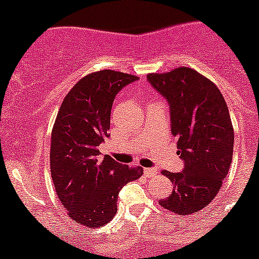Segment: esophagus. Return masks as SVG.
Here are the masks:
<instances>
[{
    "label": "esophagus",
    "mask_w": 259,
    "mask_h": 259,
    "mask_svg": "<svg viewBox=\"0 0 259 259\" xmlns=\"http://www.w3.org/2000/svg\"><path fill=\"white\" fill-rule=\"evenodd\" d=\"M144 173H145V177L147 178H152L156 175V169L153 168H145L144 169Z\"/></svg>",
    "instance_id": "34e87169"
}]
</instances>
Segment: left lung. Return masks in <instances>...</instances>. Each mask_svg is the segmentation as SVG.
Returning <instances> with one entry per match:
<instances>
[{
	"label": "left lung",
	"mask_w": 259,
	"mask_h": 259,
	"mask_svg": "<svg viewBox=\"0 0 259 259\" xmlns=\"http://www.w3.org/2000/svg\"><path fill=\"white\" fill-rule=\"evenodd\" d=\"M147 80L170 106L171 134L185 163L180 173L160 171L173 191L159 204L175 214H192L212 202L231 165L234 127L227 102L214 82L192 68L150 73Z\"/></svg>",
	"instance_id": "8db88e82"
}]
</instances>
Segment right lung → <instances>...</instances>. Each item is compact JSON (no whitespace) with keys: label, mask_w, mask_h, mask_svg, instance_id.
Wrapping results in <instances>:
<instances>
[{"label":"right lung","mask_w":259,"mask_h":259,"mask_svg":"<svg viewBox=\"0 0 259 259\" xmlns=\"http://www.w3.org/2000/svg\"><path fill=\"white\" fill-rule=\"evenodd\" d=\"M135 80L136 75L111 69L88 74L68 92L55 120L50 152L53 185L67 214L82 227L111 222L120 189L144 171L107 154L102 158L99 150L109 136L113 100Z\"/></svg>","instance_id":"right-lung-1"}]
</instances>
